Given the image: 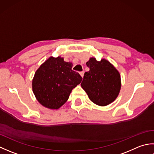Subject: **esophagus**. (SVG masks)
I'll return each mask as SVG.
<instances>
[{
  "label": "esophagus",
  "mask_w": 154,
  "mask_h": 154,
  "mask_svg": "<svg viewBox=\"0 0 154 154\" xmlns=\"http://www.w3.org/2000/svg\"><path fill=\"white\" fill-rule=\"evenodd\" d=\"M79 74L81 75V77H83V75H84V71H81L80 73H79Z\"/></svg>",
  "instance_id": "obj_1"
}]
</instances>
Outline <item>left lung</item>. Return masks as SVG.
<instances>
[{
  "label": "left lung",
  "mask_w": 154,
  "mask_h": 154,
  "mask_svg": "<svg viewBox=\"0 0 154 154\" xmlns=\"http://www.w3.org/2000/svg\"><path fill=\"white\" fill-rule=\"evenodd\" d=\"M90 69L84 74L81 85L89 99L97 105L106 106L119 96L121 89L120 73L105 59L91 57L87 63Z\"/></svg>",
  "instance_id": "1"
}]
</instances>
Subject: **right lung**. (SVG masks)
Instances as JSON below:
<instances>
[{
  "label": "right lung",
  "mask_w": 154,
  "mask_h": 154,
  "mask_svg": "<svg viewBox=\"0 0 154 154\" xmlns=\"http://www.w3.org/2000/svg\"><path fill=\"white\" fill-rule=\"evenodd\" d=\"M72 67L71 62H65L63 57L51 56L36 70L32 91L42 106L57 110L67 102L71 91L83 79Z\"/></svg>",
  "instance_id": "add662e5"
}]
</instances>
